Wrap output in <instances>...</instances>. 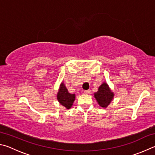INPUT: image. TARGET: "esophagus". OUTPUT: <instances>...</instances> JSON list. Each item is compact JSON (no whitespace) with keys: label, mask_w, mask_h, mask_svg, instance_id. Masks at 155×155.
I'll return each instance as SVG.
<instances>
[{"label":"esophagus","mask_w":155,"mask_h":155,"mask_svg":"<svg viewBox=\"0 0 155 155\" xmlns=\"http://www.w3.org/2000/svg\"><path fill=\"white\" fill-rule=\"evenodd\" d=\"M84 93H85V94H91V90H86V91H84Z\"/></svg>","instance_id":"34e87169"}]
</instances>
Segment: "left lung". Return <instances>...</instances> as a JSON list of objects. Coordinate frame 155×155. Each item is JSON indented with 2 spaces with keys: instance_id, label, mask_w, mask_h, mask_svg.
Listing matches in <instances>:
<instances>
[{
  "instance_id": "8db88e82",
  "label": "left lung",
  "mask_w": 155,
  "mask_h": 155,
  "mask_svg": "<svg viewBox=\"0 0 155 155\" xmlns=\"http://www.w3.org/2000/svg\"><path fill=\"white\" fill-rule=\"evenodd\" d=\"M94 95L100 106L106 107L112 101L114 97V93L110 91L107 84L104 83L100 86L99 91L96 92Z\"/></svg>"
}]
</instances>
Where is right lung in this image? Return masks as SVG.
Listing matches in <instances>:
<instances>
[{
    "label": "right lung",
    "instance_id": "1",
    "mask_svg": "<svg viewBox=\"0 0 155 155\" xmlns=\"http://www.w3.org/2000/svg\"><path fill=\"white\" fill-rule=\"evenodd\" d=\"M75 98V94H70L68 92L66 86L64 85L63 83H62L58 94H57V99H58L60 104L64 106L67 109H69L73 105Z\"/></svg>",
    "mask_w": 155,
    "mask_h": 155
}]
</instances>
